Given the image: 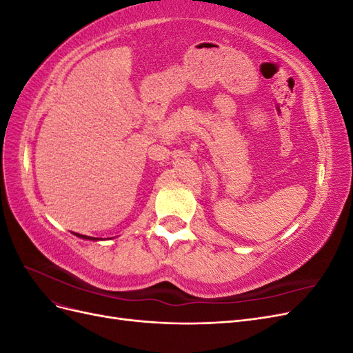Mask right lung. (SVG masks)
I'll return each mask as SVG.
<instances>
[{"label":"right lung","mask_w":353,"mask_h":353,"mask_svg":"<svg viewBox=\"0 0 353 353\" xmlns=\"http://www.w3.org/2000/svg\"><path fill=\"white\" fill-rule=\"evenodd\" d=\"M78 237H85V236H81V234H78ZM88 239H91V237H88Z\"/></svg>","instance_id":"add662e5"}]
</instances>
